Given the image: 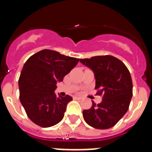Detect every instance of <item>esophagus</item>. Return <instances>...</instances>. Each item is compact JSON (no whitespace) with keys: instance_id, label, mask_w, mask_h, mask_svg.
Listing matches in <instances>:
<instances>
[{"instance_id":"34e87169","label":"esophagus","mask_w":152,"mask_h":152,"mask_svg":"<svg viewBox=\"0 0 152 152\" xmlns=\"http://www.w3.org/2000/svg\"><path fill=\"white\" fill-rule=\"evenodd\" d=\"M82 99V98H80V97H77V96H74V99Z\"/></svg>"}]
</instances>
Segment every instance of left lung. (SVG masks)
Returning a JSON list of instances; mask_svg holds the SVG:
<instances>
[{
  "label": "left lung",
  "instance_id": "obj_1",
  "mask_svg": "<svg viewBox=\"0 0 152 152\" xmlns=\"http://www.w3.org/2000/svg\"><path fill=\"white\" fill-rule=\"evenodd\" d=\"M94 72L95 89L102 95L101 103L95 104L83 111L84 120L91 127L107 129L113 127L129 110L132 96L131 75L125 64L110 56H96L80 59Z\"/></svg>",
  "mask_w": 152,
  "mask_h": 152
}]
</instances>
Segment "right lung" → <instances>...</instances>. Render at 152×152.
Returning a JSON list of instances; mask_svg holds the SVG:
<instances>
[{"mask_svg":"<svg viewBox=\"0 0 152 152\" xmlns=\"http://www.w3.org/2000/svg\"><path fill=\"white\" fill-rule=\"evenodd\" d=\"M79 61L57 51L42 50L25 62L19 79L20 99L34 124L47 128L63 119L72 98L57 95L54 91Z\"/></svg>","mask_w":152,"mask_h":152,"instance_id":"right-lung-1","label":"right lung"}]
</instances>
